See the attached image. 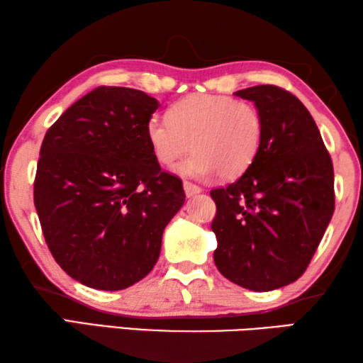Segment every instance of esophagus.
Returning a JSON list of instances; mask_svg holds the SVG:
<instances>
[{
	"label": "esophagus",
	"mask_w": 363,
	"mask_h": 363,
	"mask_svg": "<svg viewBox=\"0 0 363 363\" xmlns=\"http://www.w3.org/2000/svg\"><path fill=\"white\" fill-rule=\"evenodd\" d=\"M184 190H186V195H187V196H192V195L200 194V192H201V187H199V186H196V184H194V182L186 181V182H184Z\"/></svg>",
	"instance_id": "obj_1"
}]
</instances>
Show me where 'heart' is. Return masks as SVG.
Instances as JSON below:
<instances>
[{
  "instance_id": "1",
  "label": "heart",
  "mask_w": 363,
  "mask_h": 363,
  "mask_svg": "<svg viewBox=\"0 0 363 363\" xmlns=\"http://www.w3.org/2000/svg\"><path fill=\"white\" fill-rule=\"evenodd\" d=\"M145 136L153 157L173 167L194 147V153L177 167L182 176L224 179L240 176L256 158L264 138L262 115L255 104L230 96H190L176 102L168 116L152 115Z\"/></svg>"
}]
</instances>
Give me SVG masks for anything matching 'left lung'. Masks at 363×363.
Here are the masks:
<instances>
[{
    "label": "left lung",
    "mask_w": 363,
    "mask_h": 363,
    "mask_svg": "<svg viewBox=\"0 0 363 363\" xmlns=\"http://www.w3.org/2000/svg\"><path fill=\"white\" fill-rule=\"evenodd\" d=\"M253 101L264 138L248 169L213 189L214 264L233 284L270 291L298 280L335 211L331 157L309 110L275 84L237 91Z\"/></svg>",
    "instance_id": "1"
}]
</instances>
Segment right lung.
Here are the masks:
<instances>
[{"instance_id":"right-lung-1","label":"right lung","mask_w":363,"mask_h":363,"mask_svg":"<svg viewBox=\"0 0 363 363\" xmlns=\"http://www.w3.org/2000/svg\"><path fill=\"white\" fill-rule=\"evenodd\" d=\"M158 101L99 86L49 128L33 201L43 235L72 279L123 290L155 266L164 227L186 200L179 177L160 168L145 136Z\"/></svg>"}]
</instances>
